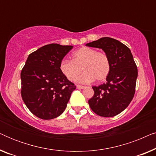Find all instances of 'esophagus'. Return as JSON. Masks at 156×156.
Instances as JSON below:
<instances>
[{"label": "esophagus", "mask_w": 156, "mask_h": 156, "mask_svg": "<svg viewBox=\"0 0 156 156\" xmlns=\"http://www.w3.org/2000/svg\"><path fill=\"white\" fill-rule=\"evenodd\" d=\"M76 88L79 89H84L85 87L84 86H81V85H76Z\"/></svg>", "instance_id": "esophagus-1"}]
</instances>
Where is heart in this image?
I'll return each instance as SVG.
<instances>
[{
  "mask_svg": "<svg viewBox=\"0 0 156 156\" xmlns=\"http://www.w3.org/2000/svg\"><path fill=\"white\" fill-rule=\"evenodd\" d=\"M59 69L69 81H75L82 72L84 73L79 79L81 83H90L96 80L102 82L108 76L111 69L109 57L105 52H98L96 49L82 47L72 54V60L63 59Z\"/></svg>",
  "mask_w": 156,
  "mask_h": 156,
  "instance_id": "1",
  "label": "heart"
}]
</instances>
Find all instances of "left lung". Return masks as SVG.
<instances>
[{
    "label": "left lung",
    "instance_id": "left-lung-1",
    "mask_svg": "<svg viewBox=\"0 0 156 156\" xmlns=\"http://www.w3.org/2000/svg\"><path fill=\"white\" fill-rule=\"evenodd\" d=\"M86 45L102 49L111 62L106 83L92 87L94 94L89 100V106L100 116H116L129 105L135 94L138 69L133 55L124 44L108 37Z\"/></svg>",
    "mask_w": 156,
    "mask_h": 156
}]
</instances>
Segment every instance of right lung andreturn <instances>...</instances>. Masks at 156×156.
<instances>
[{"label": "right lung", "mask_w": 156, "mask_h": 156, "mask_svg": "<svg viewBox=\"0 0 156 156\" xmlns=\"http://www.w3.org/2000/svg\"><path fill=\"white\" fill-rule=\"evenodd\" d=\"M72 48L49 44L27 57L20 74L21 97L38 118L49 120L61 115L76 89L59 69L61 61Z\"/></svg>", "instance_id": "obj_1"}]
</instances>
